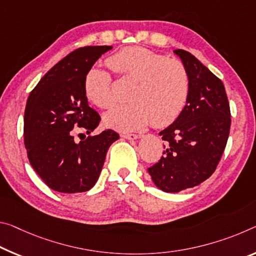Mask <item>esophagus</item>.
Instances as JSON below:
<instances>
[{
  "label": "esophagus",
  "mask_w": 256,
  "mask_h": 256,
  "mask_svg": "<svg viewBox=\"0 0 256 256\" xmlns=\"http://www.w3.org/2000/svg\"><path fill=\"white\" fill-rule=\"evenodd\" d=\"M122 136H123L124 139H128V140H136L140 136L132 134V133H125V134H122Z\"/></svg>",
  "instance_id": "obj_1"
}]
</instances>
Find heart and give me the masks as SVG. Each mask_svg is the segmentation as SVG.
I'll list each match as a JSON object with an SVG mask.
<instances>
[{"label": "heart", "instance_id": "heart-1", "mask_svg": "<svg viewBox=\"0 0 256 256\" xmlns=\"http://www.w3.org/2000/svg\"><path fill=\"white\" fill-rule=\"evenodd\" d=\"M122 78L134 80L130 88L131 102L117 106L104 115L108 126L118 131H136L152 123L164 128L178 120L188 102L192 82L186 64L142 46H128L108 59ZM88 100L101 109L116 104L112 76L93 67L84 80Z\"/></svg>", "mask_w": 256, "mask_h": 256}]
</instances>
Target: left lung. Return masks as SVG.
<instances>
[{
	"label": "left lung",
	"instance_id": "left-lung-1",
	"mask_svg": "<svg viewBox=\"0 0 256 256\" xmlns=\"http://www.w3.org/2000/svg\"><path fill=\"white\" fill-rule=\"evenodd\" d=\"M186 64L192 88L186 106L170 126L160 132L164 152L148 168L165 192L192 188L212 176L224 152L230 132V106L222 80L190 52L174 50Z\"/></svg>",
	"mask_w": 256,
	"mask_h": 256
}]
</instances>
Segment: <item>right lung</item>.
<instances>
[{
  "mask_svg": "<svg viewBox=\"0 0 256 256\" xmlns=\"http://www.w3.org/2000/svg\"><path fill=\"white\" fill-rule=\"evenodd\" d=\"M112 46H84L72 51L44 75L28 96L24 117L27 157L40 179L56 192H84L96 184L107 150L118 133L90 134L100 116L88 104L84 80Z\"/></svg>",
  "mask_w": 256,
  "mask_h": 256,
  "instance_id": "add662e5",
  "label": "right lung"
}]
</instances>
